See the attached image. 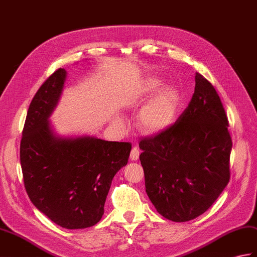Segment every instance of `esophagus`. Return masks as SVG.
<instances>
[{"label": "esophagus", "instance_id": "1", "mask_svg": "<svg viewBox=\"0 0 257 257\" xmlns=\"http://www.w3.org/2000/svg\"><path fill=\"white\" fill-rule=\"evenodd\" d=\"M139 149L137 147H134L131 149V152H130V160L131 161H137L139 159Z\"/></svg>", "mask_w": 257, "mask_h": 257}]
</instances>
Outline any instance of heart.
<instances>
[{
	"mask_svg": "<svg viewBox=\"0 0 257 257\" xmlns=\"http://www.w3.org/2000/svg\"><path fill=\"white\" fill-rule=\"evenodd\" d=\"M163 80L159 76H150L143 82L134 99L135 107L143 104L137 126L142 134L157 136L168 130L175 121L180 107V93L172 84L163 85Z\"/></svg>",
	"mask_w": 257,
	"mask_h": 257,
	"instance_id": "heart-1",
	"label": "heart"
}]
</instances>
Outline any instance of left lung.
Listing matches in <instances>:
<instances>
[{"mask_svg": "<svg viewBox=\"0 0 257 257\" xmlns=\"http://www.w3.org/2000/svg\"><path fill=\"white\" fill-rule=\"evenodd\" d=\"M195 82L192 100L177 121L139 143L147 195L174 222L207 211L230 180L228 118L211 83L197 72Z\"/></svg>", "mask_w": 257, "mask_h": 257, "instance_id": "obj_1", "label": "left lung"}]
</instances>
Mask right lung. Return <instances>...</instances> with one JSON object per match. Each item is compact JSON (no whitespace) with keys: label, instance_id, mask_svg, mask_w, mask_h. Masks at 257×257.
Here are the masks:
<instances>
[{"label":"right lung","instance_id":"1","mask_svg":"<svg viewBox=\"0 0 257 257\" xmlns=\"http://www.w3.org/2000/svg\"><path fill=\"white\" fill-rule=\"evenodd\" d=\"M67 71L58 69L36 93L21 141L24 184L34 206L64 229L96 224L116 173L128 163L129 142L95 136H60L50 116L61 98Z\"/></svg>","mask_w":257,"mask_h":257}]
</instances>
